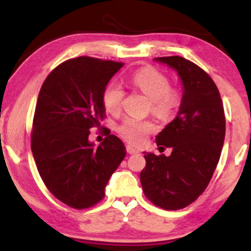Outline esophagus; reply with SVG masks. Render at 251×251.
<instances>
[{
  "instance_id": "esophagus-1",
  "label": "esophagus",
  "mask_w": 251,
  "mask_h": 251,
  "mask_svg": "<svg viewBox=\"0 0 251 251\" xmlns=\"http://www.w3.org/2000/svg\"><path fill=\"white\" fill-rule=\"evenodd\" d=\"M126 150H127V152L129 154H134V153H139V150L133 148V146L131 145H127L126 146Z\"/></svg>"
}]
</instances>
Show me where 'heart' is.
I'll return each mask as SVG.
<instances>
[{"label": "heart", "mask_w": 251, "mask_h": 251, "mask_svg": "<svg viewBox=\"0 0 251 251\" xmlns=\"http://www.w3.org/2000/svg\"><path fill=\"white\" fill-rule=\"evenodd\" d=\"M135 88L143 92L152 101V111L160 117H169L178 105V96L170 91V81L163 73L151 67L135 72L129 79ZM125 92L117 82H111L102 92L103 107L109 113H117L122 108ZM155 126L149 120L127 118L120 124L118 132L129 143L142 144Z\"/></svg>", "instance_id": "heart-1"}]
</instances>
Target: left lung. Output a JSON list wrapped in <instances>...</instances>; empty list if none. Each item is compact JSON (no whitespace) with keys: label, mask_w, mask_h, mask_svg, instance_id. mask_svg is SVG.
<instances>
[{"label":"left lung","mask_w":251,"mask_h":251,"mask_svg":"<svg viewBox=\"0 0 251 251\" xmlns=\"http://www.w3.org/2000/svg\"><path fill=\"white\" fill-rule=\"evenodd\" d=\"M153 60L177 73L183 94L177 116L155 137L157 145L172 149L171 154L144 152L140 183L154 205L178 210L208 186L223 148L226 117L220 92L201 68L181 56Z\"/></svg>","instance_id":"1"}]
</instances>
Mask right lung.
Here are the masks:
<instances>
[{
    "label": "right lung",
    "instance_id": "right-lung-1",
    "mask_svg": "<svg viewBox=\"0 0 251 251\" xmlns=\"http://www.w3.org/2000/svg\"><path fill=\"white\" fill-rule=\"evenodd\" d=\"M123 63L88 56L67 60L40 89L31 152L43 183L74 209L93 206L105 196L109 178L126 155L125 145L109 134L96 146L88 135L105 119L102 92Z\"/></svg>",
    "mask_w": 251,
    "mask_h": 251
}]
</instances>
